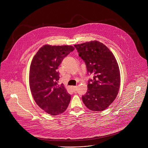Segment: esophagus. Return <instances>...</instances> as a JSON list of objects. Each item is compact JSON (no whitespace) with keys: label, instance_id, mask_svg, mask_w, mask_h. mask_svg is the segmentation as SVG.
Segmentation results:
<instances>
[{"label":"esophagus","instance_id":"obj_1","mask_svg":"<svg viewBox=\"0 0 148 148\" xmlns=\"http://www.w3.org/2000/svg\"><path fill=\"white\" fill-rule=\"evenodd\" d=\"M71 89L72 90H73L74 91H75L77 90V86H71Z\"/></svg>","mask_w":148,"mask_h":148}]
</instances>
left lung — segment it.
<instances>
[{"label":"left lung","mask_w":148,"mask_h":148,"mask_svg":"<svg viewBox=\"0 0 148 148\" xmlns=\"http://www.w3.org/2000/svg\"><path fill=\"white\" fill-rule=\"evenodd\" d=\"M74 47L86 62L88 73L94 76L88 82L87 91L82 100L88 109L102 111L118 94L121 75L117 61L110 49L97 40L75 45Z\"/></svg>","instance_id":"left-lung-1"}]
</instances>
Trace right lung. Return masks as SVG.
<instances>
[{"mask_svg": "<svg viewBox=\"0 0 148 148\" xmlns=\"http://www.w3.org/2000/svg\"><path fill=\"white\" fill-rule=\"evenodd\" d=\"M72 46H42L32 61L29 85L38 106L46 113L57 115L64 112L71 100L64 86L58 85L57 69L64 58L74 50Z\"/></svg>", "mask_w": 148, "mask_h": 148, "instance_id": "right-lung-1", "label": "right lung"}]
</instances>
